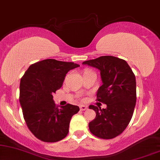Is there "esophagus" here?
I'll list each match as a JSON object with an SVG mask.
<instances>
[{
	"label": "esophagus",
	"mask_w": 160,
	"mask_h": 160,
	"mask_svg": "<svg viewBox=\"0 0 160 160\" xmlns=\"http://www.w3.org/2000/svg\"><path fill=\"white\" fill-rule=\"evenodd\" d=\"M79 108H80L81 111H85L88 108V107H87V106H83V105H82V106H79Z\"/></svg>",
	"instance_id": "esophagus-1"
}]
</instances>
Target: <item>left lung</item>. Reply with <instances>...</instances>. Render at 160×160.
Masks as SVG:
<instances>
[{
    "mask_svg": "<svg viewBox=\"0 0 160 160\" xmlns=\"http://www.w3.org/2000/svg\"><path fill=\"white\" fill-rule=\"evenodd\" d=\"M82 64L100 71L102 84L98 89L97 100L107 106L102 109L89 106L96 113L95 119L89 123V130L100 138H113L132 119L136 102L135 76L128 62L116 57L102 56Z\"/></svg>",
    "mask_w": 160,
    "mask_h": 160,
    "instance_id": "obj_1",
    "label": "left lung"
}]
</instances>
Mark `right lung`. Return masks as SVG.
<instances>
[{
	"label": "right lung",
	"instance_id": "obj_1",
	"mask_svg": "<svg viewBox=\"0 0 160 160\" xmlns=\"http://www.w3.org/2000/svg\"><path fill=\"white\" fill-rule=\"evenodd\" d=\"M79 65L47 59L30 65L20 80L19 102L23 117L32 134L44 142L61 141L68 133L77 106H56L53 93L62 87L65 75Z\"/></svg>",
	"mask_w": 160,
	"mask_h": 160
}]
</instances>
